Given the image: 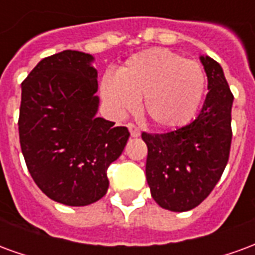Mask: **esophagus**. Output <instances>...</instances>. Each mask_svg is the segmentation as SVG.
Instances as JSON below:
<instances>
[{"mask_svg":"<svg viewBox=\"0 0 255 255\" xmlns=\"http://www.w3.org/2000/svg\"><path fill=\"white\" fill-rule=\"evenodd\" d=\"M128 129H129V131H130L131 137H138V136H140V130H138V128H137L136 125L129 124V125H128Z\"/></svg>","mask_w":255,"mask_h":255,"instance_id":"esophagus-1","label":"esophagus"}]
</instances>
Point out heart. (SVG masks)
I'll return each mask as SVG.
<instances>
[{
  "instance_id": "obj_1",
  "label": "heart",
  "mask_w": 255,
  "mask_h": 255,
  "mask_svg": "<svg viewBox=\"0 0 255 255\" xmlns=\"http://www.w3.org/2000/svg\"><path fill=\"white\" fill-rule=\"evenodd\" d=\"M206 90V73L199 63L167 49L133 55L117 78L104 77L103 99L115 113H131L142 100V114L156 128L173 129L188 124Z\"/></svg>"
}]
</instances>
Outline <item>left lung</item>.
I'll return each instance as SVG.
<instances>
[{
    "mask_svg": "<svg viewBox=\"0 0 255 255\" xmlns=\"http://www.w3.org/2000/svg\"><path fill=\"white\" fill-rule=\"evenodd\" d=\"M207 75L203 107L191 124L163 134L142 133L148 147L145 176L153 200L166 210L188 211L210 195L228 163L234 96L223 67L199 57Z\"/></svg>",
    "mask_w": 255,
    "mask_h": 255,
    "instance_id": "obj_1",
    "label": "left lung"
}]
</instances>
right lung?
I'll list each match as a JSON object with an SVG mask.
<instances>
[{"label":"right lung","mask_w":255,"mask_h":255,"mask_svg":"<svg viewBox=\"0 0 255 255\" xmlns=\"http://www.w3.org/2000/svg\"><path fill=\"white\" fill-rule=\"evenodd\" d=\"M95 57L63 50L45 57L21 84L19 137L27 169L48 198L88 206L107 194L108 166L129 130L96 117Z\"/></svg>","instance_id":"obj_1"}]
</instances>
